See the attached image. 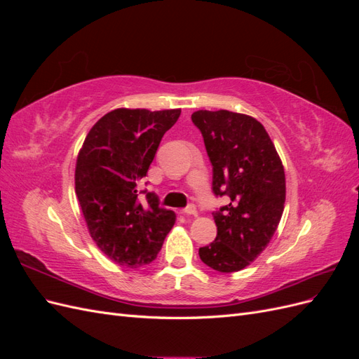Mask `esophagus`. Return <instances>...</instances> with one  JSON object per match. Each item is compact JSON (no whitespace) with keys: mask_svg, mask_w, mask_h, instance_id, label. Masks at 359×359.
<instances>
[{"mask_svg":"<svg viewBox=\"0 0 359 359\" xmlns=\"http://www.w3.org/2000/svg\"><path fill=\"white\" fill-rule=\"evenodd\" d=\"M184 214H187V215H193V217H196L198 215V210H196V206H194L193 203L191 205H189L186 210H184Z\"/></svg>","mask_w":359,"mask_h":359,"instance_id":"1","label":"esophagus"}]
</instances>
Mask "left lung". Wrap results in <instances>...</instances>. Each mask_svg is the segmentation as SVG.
<instances>
[{
  "label": "left lung",
  "mask_w": 359,
  "mask_h": 359,
  "mask_svg": "<svg viewBox=\"0 0 359 359\" xmlns=\"http://www.w3.org/2000/svg\"><path fill=\"white\" fill-rule=\"evenodd\" d=\"M191 121L212 165L214 194L231 199L214 212L217 236L199 248V256L219 273H235L252 264L277 231L286 201L285 168L253 116L198 111Z\"/></svg>",
  "instance_id": "obj_1"
}]
</instances>
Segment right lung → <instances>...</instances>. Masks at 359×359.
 <instances>
[{"label": "right lung", "mask_w": 359, "mask_h": 359, "mask_svg": "<svg viewBox=\"0 0 359 359\" xmlns=\"http://www.w3.org/2000/svg\"><path fill=\"white\" fill-rule=\"evenodd\" d=\"M180 115L119 107L93 126L78 154L74 189L83 219L97 247L121 266L153 262L175 224V212L158 206L154 193L137 199V184Z\"/></svg>", "instance_id": "obj_1"}]
</instances>
